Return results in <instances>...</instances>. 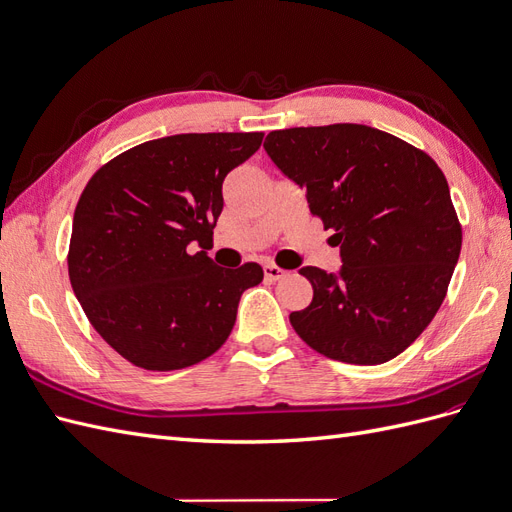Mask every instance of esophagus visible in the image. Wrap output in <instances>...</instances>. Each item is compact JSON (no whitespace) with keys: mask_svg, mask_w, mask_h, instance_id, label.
I'll list each match as a JSON object with an SVG mask.
<instances>
[{"mask_svg":"<svg viewBox=\"0 0 512 512\" xmlns=\"http://www.w3.org/2000/svg\"><path fill=\"white\" fill-rule=\"evenodd\" d=\"M262 271H265V277H267V280H271V282L282 280V277L286 275V271L280 269L277 265H273V262H267V265L262 267Z\"/></svg>","mask_w":512,"mask_h":512,"instance_id":"esophagus-1","label":"esophagus"}]
</instances>
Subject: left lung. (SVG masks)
I'll list each match as a JSON object with an SVG mask.
<instances>
[{"mask_svg":"<svg viewBox=\"0 0 512 512\" xmlns=\"http://www.w3.org/2000/svg\"><path fill=\"white\" fill-rule=\"evenodd\" d=\"M273 164L305 188L333 230L342 269L303 267L314 299L290 314L303 342L333 361L395 359L440 309L461 252V224L440 166L361 123L269 132Z\"/></svg>","mask_w":512,"mask_h":512,"instance_id":"1","label":"left lung"}]
</instances>
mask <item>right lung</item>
<instances>
[{"instance_id":"right-lung-1","label":"right lung","mask_w":512,"mask_h":512,"mask_svg":"<svg viewBox=\"0 0 512 512\" xmlns=\"http://www.w3.org/2000/svg\"><path fill=\"white\" fill-rule=\"evenodd\" d=\"M262 132L175 134L106 162L74 211L68 273L104 342L149 371L196 365L218 352L241 294L262 267H218L207 256L232 168L254 156ZM190 242L204 250L187 252Z\"/></svg>"}]
</instances>
